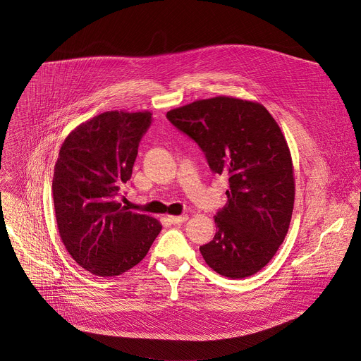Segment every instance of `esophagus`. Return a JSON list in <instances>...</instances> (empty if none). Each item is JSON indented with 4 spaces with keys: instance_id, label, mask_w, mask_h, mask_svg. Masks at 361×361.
Returning a JSON list of instances; mask_svg holds the SVG:
<instances>
[{
    "instance_id": "obj_1",
    "label": "esophagus",
    "mask_w": 361,
    "mask_h": 361,
    "mask_svg": "<svg viewBox=\"0 0 361 361\" xmlns=\"http://www.w3.org/2000/svg\"><path fill=\"white\" fill-rule=\"evenodd\" d=\"M188 219L187 214H183V216H168V222L173 224V225H178V224H183Z\"/></svg>"
}]
</instances>
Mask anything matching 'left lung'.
I'll return each mask as SVG.
<instances>
[{
    "label": "left lung",
    "instance_id": "8db88e82",
    "mask_svg": "<svg viewBox=\"0 0 361 361\" xmlns=\"http://www.w3.org/2000/svg\"><path fill=\"white\" fill-rule=\"evenodd\" d=\"M166 118L197 143L213 173L229 177L214 238L200 247L206 264L229 279L255 274L283 244L293 212V164L281 129L262 104L225 95Z\"/></svg>",
    "mask_w": 361,
    "mask_h": 361
}]
</instances>
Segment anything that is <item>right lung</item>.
<instances>
[{"mask_svg": "<svg viewBox=\"0 0 361 361\" xmlns=\"http://www.w3.org/2000/svg\"><path fill=\"white\" fill-rule=\"evenodd\" d=\"M151 116L104 111L77 126L61 147L52 181L58 231L69 255L95 276H120L135 267L162 229L117 199L132 177Z\"/></svg>", "mask_w": 361, "mask_h": 361, "instance_id": "1", "label": "right lung"}]
</instances>
